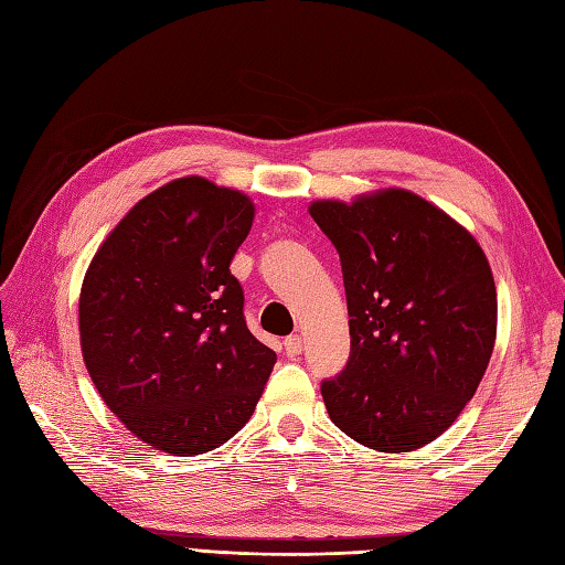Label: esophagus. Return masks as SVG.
I'll return each instance as SVG.
<instances>
[{"instance_id": "esophagus-1", "label": "esophagus", "mask_w": 565, "mask_h": 565, "mask_svg": "<svg viewBox=\"0 0 565 565\" xmlns=\"http://www.w3.org/2000/svg\"><path fill=\"white\" fill-rule=\"evenodd\" d=\"M285 353L290 355V359H295V355L302 353V337H299V333H295V337H287V339H285Z\"/></svg>"}]
</instances>
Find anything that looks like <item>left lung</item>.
<instances>
[{
    "mask_svg": "<svg viewBox=\"0 0 565 565\" xmlns=\"http://www.w3.org/2000/svg\"><path fill=\"white\" fill-rule=\"evenodd\" d=\"M339 250L351 355L321 383L331 422L367 448L407 454L476 395L498 337V292L476 236L402 188L317 200Z\"/></svg>",
    "mask_w": 565,
    "mask_h": 565,
    "instance_id": "left-lung-1",
    "label": "left lung"
}]
</instances>
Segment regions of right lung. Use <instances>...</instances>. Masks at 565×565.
<instances>
[{
  "label": "right lung",
  "instance_id": "right-lung-1",
  "mask_svg": "<svg viewBox=\"0 0 565 565\" xmlns=\"http://www.w3.org/2000/svg\"><path fill=\"white\" fill-rule=\"evenodd\" d=\"M250 198L188 175L138 200L102 241L79 290L87 373L119 422L156 451L198 456L244 429L275 351L246 327L228 270Z\"/></svg>",
  "mask_w": 565,
  "mask_h": 565
}]
</instances>
